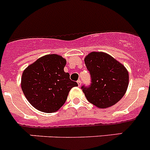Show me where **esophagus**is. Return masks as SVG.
Listing matches in <instances>:
<instances>
[{
  "label": "esophagus",
  "mask_w": 150,
  "mask_h": 150,
  "mask_svg": "<svg viewBox=\"0 0 150 150\" xmlns=\"http://www.w3.org/2000/svg\"><path fill=\"white\" fill-rule=\"evenodd\" d=\"M81 80H80V79H78L77 80V83H78V86H81Z\"/></svg>",
  "instance_id": "1"
}]
</instances>
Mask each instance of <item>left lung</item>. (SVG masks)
<instances>
[{"label":"left lung","mask_w":150,"mask_h":150,"mask_svg":"<svg viewBox=\"0 0 150 150\" xmlns=\"http://www.w3.org/2000/svg\"><path fill=\"white\" fill-rule=\"evenodd\" d=\"M91 76L89 86L81 87L87 100L100 108L114 105L124 96L128 86V73L125 67L110 55L91 52L85 58Z\"/></svg>","instance_id":"8db88e82"}]
</instances>
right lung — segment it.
Masks as SVG:
<instances>
[{"label":"right lung","instance_id":"1","mask_svg":"<svg viewBox=\"0 0 150 150\" xmlns=\"http://www.w3.org/2000/svg\"><path fill=\"white\" fill-rule=\"evenodd\" d=\"M66 60L55 54L38 59L24 71L22 89L31 105L44 112H53L62 107L69 91L77 86L64 71Z\"/></svg>","mask_w":150,"mask_h":150}]
</instances>
